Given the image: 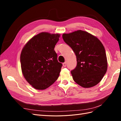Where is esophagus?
<instances>
[{
	"label": "esophagus",
	"instance_id": "esophagus-1",
	"mask_svg": "<svg viewBox=\"0 0 121 121\" xmlns=\"http://www.w3.org/2000/svg\"><path fill=\"white\" fill-rule=\"evenodd\" d=\"M63 66H64V67H66V65H67V63H66V62H65V63H64L63 64Z\"/></svg>",
	"mask_w": 121,
	"mask_h": 121
}]
</instances>
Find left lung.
Segmentation results:
<instances>
[{
    "label": "left lung",
    "mask_w": 121,
    "mask_h": 121,
    "mask_svg": "<svg viewBox=\"0 0 121 121\" xmlns=\"http://www.w3.org/2000/svg\"><path fill=\"white\" fill-rule=\"evenodd\" d=\"M63 38L77 57V66L71 71L74 81L84 88L97 85L108 69L105 49L100 40L82 30L63 34Z\"/></svg>",
    "instance_id": "1"
}]
</instances>
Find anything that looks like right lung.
<instances>
[{"label": "right lung", "mask_w": 121, "mask_h": 121, "mask_svg": "<svg viewBox=\"0 0 121 121\" xmlns=\"http://www.w3.org/2000/svg\"><path fill=\"white\" fill-rule=\"evenodd\" d=\"M60 34L42 32L32 37L22 50L20 61L23 76L38 90L52 85L60 75L62 65L54 48Z\"/></svg>", "instance_id": "1"}]
</instances>
